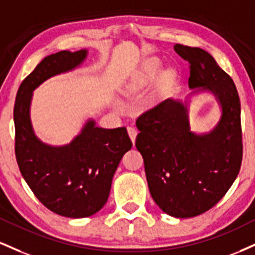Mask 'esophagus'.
Masks as SVG:
<instances>
[{"mask_svg":"<svg viewBox=\"0 0 255 255\" xmlns=\"http://www.w3.org/2000/svg\"><path fill=\"white\" fill-rule=\"evenodd\" d=\"M127 131H128V135H129V137H130L131 142H135V139H136V135H137V130L134 127L129 126V127L127 128Z\"/></svg>","mask_w":255,"mask_h":255,"instance_id":"1","label":"esophagus"}]
</instances>
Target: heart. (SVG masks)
Instances as JSON below:
<instances>
[{"instance_id":"obj_1","label":"heart","mask_w":255,"mask_h":255,"mask_svg":"<svg viewBox=\"0 0 255 255\" xmlns=\"http://www.w3.org/2000/svg\"><path fill=\"white\" fill-rule=\"evenodd\" d=\"M161 71V64L158 59H148L143 63L141 69L135 75L129 79V82L126 84L125 93L126 94H136L143 89L148 88L153 82L157 81ZM174 76L171 70H167L162 73L161 84L168 85L173 81Z\"/></svg>"}]
</instances>
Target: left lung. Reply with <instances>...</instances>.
I'll return each instance as SVG.
<instances>
[{
	"label": "left lung",
	"instance_id": "left-lung-1",
	"mask_svg": "<svg viewBox=\"0 0 255 255\" xmlns=\"http://www.w3.org/2000/svg\"><path fill=\"white\" fill-rule=\"evenodd\" d=\"M190 63L185 100L167 98L136 120L135 146L145 162L152 198L167 215L188 219L205 213L222 199L238 177L242 160L241 106L238 90L207 51L174 45ZM210 93L220 120L209 132L189 127V103Z\"/></svg>",
	"mask_w": 255,
	"mask_h": 255
}]
</instances>
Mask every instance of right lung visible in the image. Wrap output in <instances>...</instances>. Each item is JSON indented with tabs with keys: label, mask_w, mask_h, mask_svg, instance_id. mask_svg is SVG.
I'll use <instances>...</instances> for the list:
<instances>
[{
	"label": "right lung",
	"mask_w": 255,
	"mask_h": 255,
	"mask_svg": "<svg viewBox=\"0 0 255 255\" xmlns=\"http://www.w3.org/2000/svg\"><path fill=\"white\" fill-rule=\"evenodd\" d=\"M88 53L60 51L44 58L21 83L14 106L15 154L23 179L47 209L71 219L102 209L116 168L131 148L125 127H97L93 118L65 145H50L36 136L30 120L33 91L47 79L81 67Z\"/></svg>",
	"instance_id": "obj_1"
}]
</instances>
